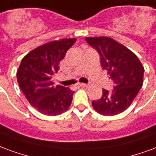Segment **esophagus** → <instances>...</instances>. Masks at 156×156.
<instances>
[{
    "instance_id": "1",
    "label": "esophagus",
    "mask_w": 156,
    "mask_h": 156,
    "mask_svg": "<svg viewBox=\"0 0 156 156\" xmlns=\"http://www.w3.org/2000/svg\"><path fill=\"white\" fill-rule=\"evenodd\" d=\"M78 85H79L80 86H81V87H88V86H89L88 84H85V83H79Z\"/></svg>"
}]
</instances>
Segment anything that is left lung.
<instances>
[{
	"mask_svg": "<svg viewBox=\"0 0 156 156\" xmlns=\"http://www.w3.org/2000/svg\"><path fill=\"white\" fill-rule=\"evenodd\" d=\"M86 40L98 51L102 68L115 84L112 91L103 90L101 98L93 101L92 106L102 115L122 113L142 87L144 66L135 53L112 38L100 36L86 37Z\"/></svg>",
	"mask_w": 156,
	"mask_h": 156,
	"instance_id": "obj_1",
	"label": "left lung"
}]
</instances>
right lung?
Wrapping results in <instances>:
<instances>
[{
	"label": "right lung",
	"instance_id": "obj_1",
	"mask_svg": "<svg viewBox=\"0 0 156 156\" xmlns=\"http://www.w3.org/2000/svg\"><path fill=\"white\" fill-rule=\"evenodd\" d=\"M76 41V38L50 41L21 60L17 70L18 84L29 103L41 114L58 115L70 107L75 91L69 87L54 86L51 77L57 73L60 62Z\"/></svg>",
	"mask_w": 156,
	"mask_h": 156
}]
</instances>
